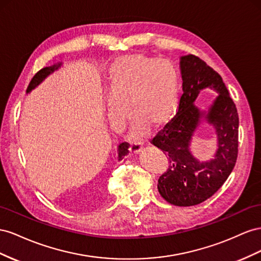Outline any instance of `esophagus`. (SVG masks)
<instances>
[{"mask_svg": "<svg viewBox=\"0 0 261 261\" xmlns=\"http://www.w3.org/2000/svg\"><path fill=\"white\" fill-rule=\"evenodd\" d=\"M141 151H142V145H141L140 143H137V142H135V143H131V145H130V152L132 153V154H139Z\"/></svg>", "mask_w": 261, "mask_h": 261, "instance_id": "1", "label": "esophagus"}]
</instances>
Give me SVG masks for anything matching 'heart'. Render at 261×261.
Masks as SVG:
<instances>
[{
  "label": "heart",
  "instance_id": "obj_1",
  "mask_svg": "<svg viewBox=\"0 0 261 261\" xmlns=\"http://www.w3.org/2000/svg\"><path fill=\"white\" fill-rule=\"evenodd\" d=\"M179 73L169 60L144 55L117 58L106 71L108 116L121 120L126 108L133 119V133L140 136L172 120L179 101Z\"/></svg>",
  "mask_w": 261,
  "mask_h": 261
}]
</instances>
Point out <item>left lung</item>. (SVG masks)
Returning a JSON list of instances; mask_svg holds the SVG:
<instances>
[{"mask_svg": "<svg viewBox=\"0 0 261 261\" xmlns=\"http://www.w3.org/2000/svg\"><path fill=\"white\" fill-rule=\"evenodd\" d=\"M182 95L176 116L158 132L151 143L169 162L159 178L160 195L168 203L190 206L212 197L225 182L235 166L238 153V114L220 74L200 58H180ZM204 88L219 93L206 113L193 103ZM201 118L214 125L218 148L214 159L200 162L190 151V142Z\"/></svg>", "mask_w": 261, "mask_h": 261, "instance_id": "left-lung-1", "label": "left lung"}]
</instances>
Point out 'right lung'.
I'll use <instances>...</instances> for the list:
<instances>
[{
	"instance_id": "right-lung-1",
	"label": "right lung",
	"mask_w": 261,
	"mask_h": 261,
	"mask_svg": "<svg viewBox=\"0 0 261 261\" xmlns=\"http://www.w3.org/2000/svg\"><path fill=\"white\" fill-rule=\"evenodd\" d=\"M61 64H62V63H58V64L50 65V66H47V68L41 69L39 72H37V73L35 74V76L32 79L31 83H29L28 87H27V93L32 92L33 89H34L36 86H38V85L41 83V82H42L44 79H46L48 75H50L51 73H54L56 70H58L59 68H60ZM128 148H129L128 143L124 142V143L119 144V146H118V160H119V161H122V160L125 159V156L128 155V153H129Z\"/></svg>"
}]
</instances>
